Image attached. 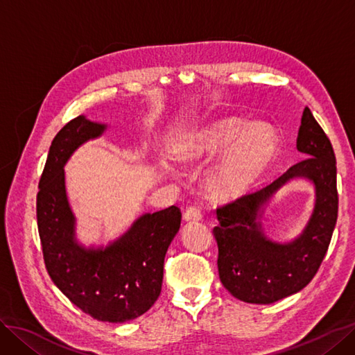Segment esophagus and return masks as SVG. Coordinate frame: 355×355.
<instances>
[{
  "label": "esophagus",
  "mask_w": 355,
  "mask_h": 355,
  "mask_svg": "<svg viewBox=\"0 0 355 355\" xmlns=\"http://www.w3.org/2000/svg\"><path fill=\"white\" fill-rule=\"evenodd\" d=\"M187 220H201L202 219V210L198 206H189L185 211Z\"/></svg>",
  "instance_id": "1"
}]
</instances>
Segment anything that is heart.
Wrapping results in <instances>:
<instances>
[{"label":"heart","instance_id":"heart-1","mask_svg":"<svg viewBox=\"0 0 355 355\" xmlns=\"http://www.w3.org/2000/svg\"><path fill=\"white\" fill-rule=\"evenodd\" d=\"M225 146L206 170L204 185L214 198H235L249 191L275 155V137L265 127H243L232 118L213 121L192 133L178 149L184 164L201 163Z\"/></svg>","mask_w":355,"mask_h":355}]
</instances>
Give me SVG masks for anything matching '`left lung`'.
I'll return each mask as SVG.
<instances>
[{
    "mask_svg": "<svg viewBox=\"0 0 355 355\" xmlns=\"http://www.w3.org/2000/svg\"><path fill=\"white\" fill-rule=\"evenodd\" d=\"M306 158L259 191L216 209L213 228L219 256V277L232 296L249 304H272L302 290L323 262L338 219L336 158L327 135L309 108L304 110L296 139ZM308 177L316 185V209L304 234L293 243L268 241L255 222L264 201L288 178Z\"/></svg>",
    "mask_w": 355,
    "mask_h": 355,
    "instance_id": "1",
    "label": "left lung"
}]
</instances>
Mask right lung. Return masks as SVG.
Instances as JSON below:
<instances>
[{
  "label": "right lung",
  "instance_id": "1",
  "mask_svg": "<svg viewBox=\"0 0 355 355\" xmlns=\"http://www.w3.org/2000/svg\"><path fill=\"white\" fill-rule=\"evenodd\" d=\"M105 125L77 116L60 128L50 146L37 194V220L44 263L73 305L99 321L124 323L151 308L163 286L164 257L179 231L176 206L144 214L125 235L106 249L80 247L65 192L63 166L83 142Z\"/></svg>",
  "mask_w": 355,
  "mask_h": 355
}]
</instances>
